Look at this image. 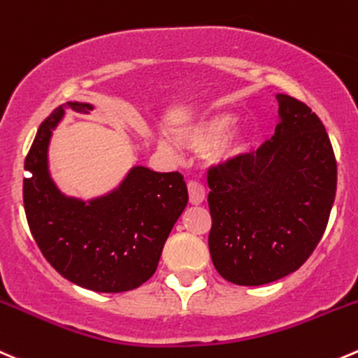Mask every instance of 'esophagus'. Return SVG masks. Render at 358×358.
<instances>
[{
    "label": "esophagus",
    "mask_w": 358,
    "mask_h": 358,
    "mask_svg": "<svg viewBox=\"0 0 358 358\" xmlns=\"http://www.w3.org/2000/svg\"><path fill=\"white\" fill-rule=\"evenodd\" d=\"M187 189H189V199L192 204H201L204 201V187L201 185L199 182H194V180H190L189 185H187Z\"/></svg>",
    "instance_id": "1"
}]
</instances>
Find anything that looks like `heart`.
I'll use <instances>...</instances> for the list:
<instances>
[{
    "label": "heart",
    "instance_id": "1",
    "mask_svg": "<svg viewBox=\"0 0 358 358\" xmlns=\"http://www.w3.org/2000/svg\"><path fill=\"white\" fill-rule=\"evenodd\" d=\"M236 124V115L229 112H218L213 115H208L204 119L197 120L192 126L185 127L180 133V141L185 145L190 150H210V148L217 147L229 133H231L232 126ZM162 148H168V145L161 143ZM246 140L241 138L236 145V152L245 150Z\"/></svg>",
    "mask_w": 358,
    "mask_h": 358
}]
</instances>
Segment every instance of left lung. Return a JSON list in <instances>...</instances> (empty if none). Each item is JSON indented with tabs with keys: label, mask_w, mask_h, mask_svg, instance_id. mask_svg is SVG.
I'll use <instances>...</instances> for the list:
<instances>
[{
	"label": "left lung",
	"mask_w": 358,
	"mask_h": 358,
	"mask_svg": "<svg viewBox=\"0 0 358 358\" xmlns=\"http://www.w3.org/2000/svg\"><path fill=\"white\" fill-rule=\"evenodd\" d=\"M275 136L208 171V236L222 278L255 287L297 271L317 248L336 197L338 164L324 124L278 94Z\"/></svg>",
	"instance_id": "left-lung-1"
}]
</instances>
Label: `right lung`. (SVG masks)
<instances>
[{
	"mask_svg": "<svg viewBox=\"0 0 358 358\" xmlns=\"http://www.w3.org/2000/svg\"><path fill=\"white\" fill-rule=\"evenodd\" d=\"M68 108L89 113V103ZM64 106L41 122L24 169V210L45 259L66 280L94 292H126L143 285L157 269L162 248L185 210L189 194L178 171L155 173L134 166L115 190L89 203L68 197L48 171L52 131Z\"/></svg>",
	"mask_w": 358,
	"mask_h": 358,
	"instance_id": "add662e5",
	"label": "right lung"
}]
</instances>
